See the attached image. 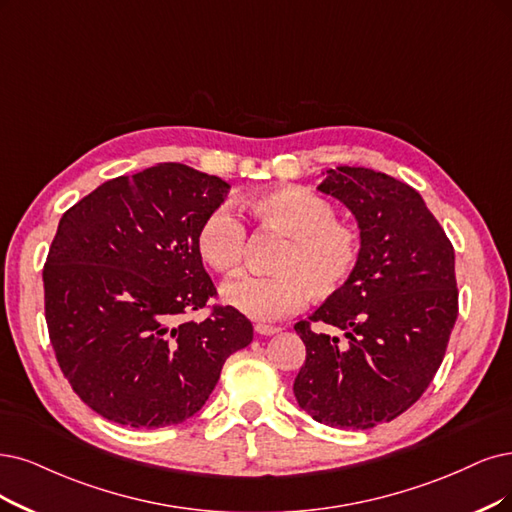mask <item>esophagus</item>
Returning <instances> with one entry per match:
<instances>
[{"label": "esophagus", "instance_id": "1", "mask_svg": "<svg viewBox=\"0 0 512 512\" xmlns=\"http://www.w3.org/2000/svg\"><path fill=\"white\" fill-rule=\"evenodd\" d=\"M280 329L278 327H272V325H255V333L257 335H274V333H278Z\"/></svg>", "mask_w": 512, "mask_h": 512}]
</instances>
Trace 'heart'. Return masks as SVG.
<instances>
[{
	"label": "heart",
	"mask_w": 512,
	"mask_h": 512,
	"mask_svg": "<svg viewBox=\"0 0 512 512\" xmlns=\"http://www.w3.org/2000/svg\"><path fill=\"white\" fill-rule=\"evenodd\" d=\"M261 232L280 240L270 259L274 274H240L225 282L227 306L259 323H270L306 306L308 297L325 301L342 293L361 261V234L337 219L331 200L308 187L285 185L244 202ZM246 232L227 206H215L196 227V251L215 272L232 274L244 257Z\"/></svg>",
	"instance_id": "heart-1"
}]
</instances>
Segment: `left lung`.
<instances>
[{"instance_id":"8db88e82","label":"left lung","mask_w":512,"mask_h":512,"mask_svg":"<svg viewBox=\"0 0 512 512\" xmlns=\"http://www.w3.org/2000/svg\"><path fill=\"white\" fill-rule=\"evenodd\" d=\"M318 189L354 213L363 249L346 289L295 325L306 363L293 392L316 422L367 430L399 418L439 371L458 318L456 255L422 196L403 181L337 166Z\"/></svg>"}]
</instances>
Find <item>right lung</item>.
I'll return each mask as SVG.
<instances>
[{"label":"right lung","mask_w":512,"mask_h":512,"mask_svg":"<svg viewBox=\"0 0 512 512\" xmlns=\"http://www.w3.org/2000/svg\"><path fill=\"white\" fill-rule=\"evenodd\" d=\"M227 187L168 162L99 185L61 217L42 272L48 335L73 392L105 420L185 422L225 358L253 342L249 318L211 306L196 251V227ZM204 307V321L184 318Z\"/></svg>","instance_id":"right-lung-1"}]
</instances>
